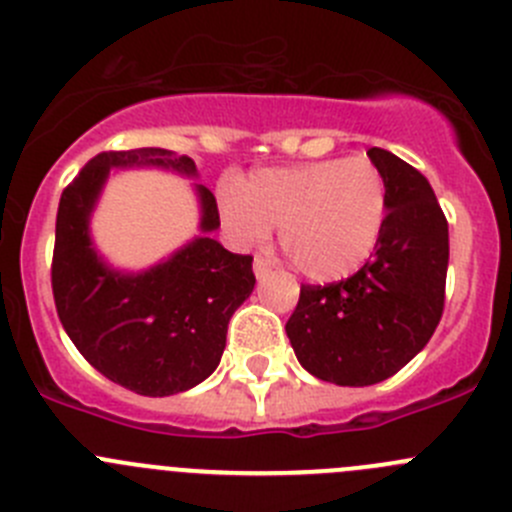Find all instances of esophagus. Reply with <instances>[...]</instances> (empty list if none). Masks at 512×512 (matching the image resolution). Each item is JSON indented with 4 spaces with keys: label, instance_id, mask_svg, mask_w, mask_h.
Masks as SVG:
<instances>
[{
    "label": "esophagus",
    "instance_id": "1",
    "mask_svg": "<svg viewBox=\"0 0 512 512\" xmlns=\"http://www.w3.org/2000/svg\"><path fill=\"white\" fill-rule=\"evenodd\" d=\"M255 278L257 280H262V278H267V275H270L272 272V267H270V262L265 260V257H255Z\"/></svg>",
    "mask_w": 512,
    "mask_h": 512
}]
</instances>
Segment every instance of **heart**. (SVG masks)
Segmentation results:
<instances>
[{
    "label": "heart",
    "mask_w": 512,
    "mask_h": 512,
    "mask_svg": "<svg viewBox=\"0 0 512 512\" xmlns=\"http://www.w3.org/2000/svg\"><path fill=\"white\" fill-rule=\"evenodd\" d=\"M234 245L252 247L278 224L285 255L315 283L348 278L376 250L386 219V184L366 156L252 171L219 191Z\"/></svg>",
    "instance_id": "heart-1"
}]
</instances>
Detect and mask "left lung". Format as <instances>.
Segmentation results:
<instances>
[{
  "label": "left lung",
  "mask_w": 512,
  "mask_h": 512,
  "mask_svg": "<svg viewBox=\"0 0 512 512\" xmlns=\"http://www.w3.org/2000/svg\"><path fill=\"white\" fill-rule=\"evenodd\" d=\"M369 159L386 184L374 257L331 285H303L285 333L300 366L338 386L389 379L422 351L444 308L450 229L429 181L384 148Z\"/></svg>",
  "instance_id": "obj_1"
}]
</instances>
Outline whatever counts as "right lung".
Instances as JSON below:
<instances>
[{
	"instance_id": "obj_1",
	"label": "right lung",
	"mask_w": 512,
	"mask_h": 512,
	"mask_svg": "<svg viewBox=\"0 0 512 512\" xmlns=\"http://www.w3.org/2000/svg\"><path fill=\"white\" fill-rule=\"evenodd\" d=\"M164 169L197 176L189 156L166 148L105 151L62 191L52 255L60 323L93 369L141 396H171L214 374L234 310L255 288L250 255L212 237L217 199L194 184L199 234L159 265L126 272L108 265L90 237V217L111 169Z\"/></svg>"
}]
</instances>
